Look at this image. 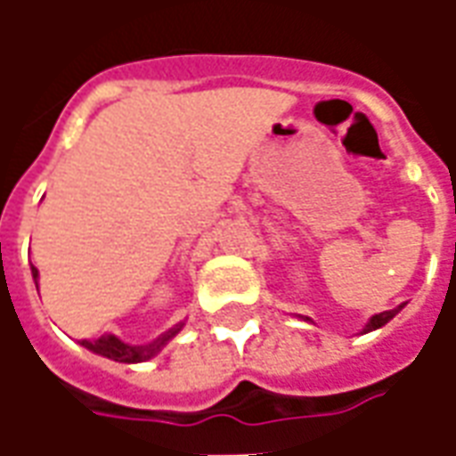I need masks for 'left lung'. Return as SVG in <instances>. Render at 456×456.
Wrapping results in <instances>:
<instances>
[{
  "mask_svg": "<svg viewBox=\"0 0 456 456\" xmlns=\"http://www.w3.org/2000/svg\"><path fill=\"white\" fill-rule=\"evenodd\" d=\"M401 310H403V305H398V307H393V310H386V313H379V315H373L371 320L366 322V327H363V335H366V332H373V330H379V327H383L386 322H391L393 317L398 315ZM305 320H307V317H305Z\"/></svg>",
  "mask_w": 456,
  "mask_h": 456,
  "instance_id": "8db88e82",
  "label": "left lung"
}]
</instances>
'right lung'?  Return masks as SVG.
Here are the masks:
<instances>
[{
  "label": "right lung",
  "mask_w": 456,
  "mask_h": 456,
  "mask_svg": "<svg viewBox=\"0 0 456 456\" xmlns=\"http://www.w3.org/2000/svg\"><path fill=\"white\" fill-rule=\"evenodd\" d=\"M31 273H34V281L38 278V271L31 268ZM180 327L183 322L175 327H170L168 332H163L160 337H156L153 342L149 344H141V346H131V344H124L121 339H117L114 335H107V337H100V339H83V346L85 349H90V352L100 354V356H107V359H114V362H121V363H139V362H149L151 356H156V354L166 346V344L173 339V337L178 335Z\"/></svg>",
  "instance_id": "right-lung-1"
}]
</instances>
